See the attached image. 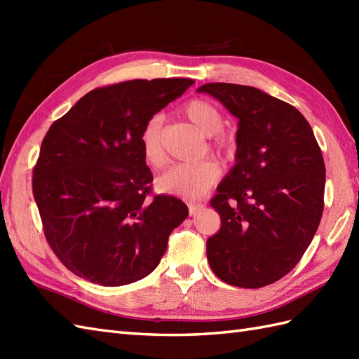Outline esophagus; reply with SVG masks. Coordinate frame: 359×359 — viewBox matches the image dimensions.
<instances>
[{"label":"esophagus","mask_w":359,"mask_h":359,"mask_svg":"<svg viewBox=\"0 0 359 359\" xmlns=\"http://www.w3.org/2000/svg\"><path fill=\"white\" fill-rule=\"evenodd\" d=\"M203 207H205V203H202V202H188V210L191 216L197 215L201 210H203Z\"/></svg>","instance_id":"obj_1"}]
</instances>
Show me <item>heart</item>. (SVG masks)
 Returning a JSON list of instances; mask_svg holds the SVG:
<instances>
[{"mask_svg": "<svg viewBox=\"0 0 359 359\" xmlns=\"http://www.w3.org/2000/svg\"><path fill=\"white\" fill-rule=\"evenodd\" d=\"M185 116L189 121L210 139V148L217 154L226 156L234 148L233 137L222 129L224 118L215 104L193 98L184 104ZM163 125L165 118L160 114L152 116L143 125L140 133V144L143 158L151 168H162L166 163L163 148ZM219 177V166L210 158L199 160L193 163H179L160 175L157 187L160 191L175 196L197 199L215 184Z\"/></svg>", "mask_w": 359, "mask_h": 359, "instance_id": "1", "label": "heart"}]
</instances>
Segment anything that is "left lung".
I'll list each match as a JSON object with an SVG mask.
<instances>
[{
	"label": "left lung",
	"instance_id": "obj_1",
	"mask_svg": "<svg viewBox=\"0 0 359 359\" xmlns=\"http://www.w3.org/2000/svg\"><path fill=\"white\" fill-rule=\"evenodd\" d=\"M239 118L236 165L210 205L220 228L207 241L219 279L261 288L284 278L306 253L324 211L325 165L306 117L261 89L199 88Z\"/></svg>",
	"mask_w": 359,
	"mask_h": 359
}]
</instances>
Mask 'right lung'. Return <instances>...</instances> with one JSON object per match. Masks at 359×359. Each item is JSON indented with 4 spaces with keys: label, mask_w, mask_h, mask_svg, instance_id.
<instances>
[{
    "label": "right lung",
    "mask_w": 359,
    "mask_h": 359,
    "mask_svg": "<svg viewBox=\"0 0 359 359\" xmlns=\"http://www.w3.org/2000/svg\"><path fill=\"white\" fill-rule=\"evenodd\" d=\"M193 83L154 79L95 88L50 125L32 193L46 241L74 274L117 287L148 276L160 262L188 208L152 191L140 133Z\"/></svg>",
    "instance_id": "obj_1"
}]
</instances>
